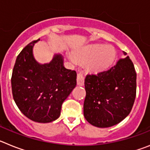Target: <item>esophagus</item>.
Segmentation results:
<instances>
[{"label":"esophagus","mask_w":150,"mask_h":150,"mask_svg":"<svg viewBox=\"0 0 150 150\" xmlns=\"http://www.w3.org/2000/svg\"><path fill=\"white\" fill-rule=\"evenodd\" d=\"M84 80L85 77L83 75V74H82V73H78L77 78H76V81H77L78 86H83V85H84Z\"/></svg>","instance_id":"esophagus-1"}]
</instances>
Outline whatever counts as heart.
<instances>
[{
    "label": "heart",
    "instance_id": "b5f03b06",
    "mask_svg": "<svg viewBox=\"0 0 150 150\" xmlns=\"http://www.w3.org/2000/svg\"><path fill=\"white\" fill-rule=\"evenodd\" d=\"M75 58L82 62H86L88 70L92 72H100L109 68L114 62L116 52L110 45L89 44L83 46L75 52ZM72 62H75L74 57L70 56Z\"/></svg>",
    "mask_w": 150,
    "mask_h": 150
}]
</instances>
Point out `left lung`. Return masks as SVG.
Segmentation results:
<instances>
[{"instance_id": "left-lung-1", "label": "left lung", "mask_w": 150, "mask_h": 150, "mask_svg": "<svg viewBox=\"0 0 150 150\" xmlns=\"http://www.w3.org/2000/svg\"><path fill=\"white\" fill-rule=\"evenodd\" d=\"M120 59L110 70L88 74L85 79L86 95L83 105L86 120L98 128L120 123L130 113L136 97V79L133 62L123 52Z\"/></svg>"}]
</instances>
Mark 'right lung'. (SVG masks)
Wrapping results in <instances>:
<instances>
[{"label":"right lung","instance_id":"obj_1","mask_svg":"<svg viewBox=\"0 0 150 150\" xmlns=\"http://www.w3.org/2000/svg\"><path fill=\"white\" fill-rule=\"evenodd\" d=\"M30 42L17 56L11 78L12 92L18 109L29 120L40 123L60 116L63 102L76 86V72L64 66L62 54H55L49 63L34 59Z\"/></svg>","mask_w":150,"mask_h":150}]
</instances>
